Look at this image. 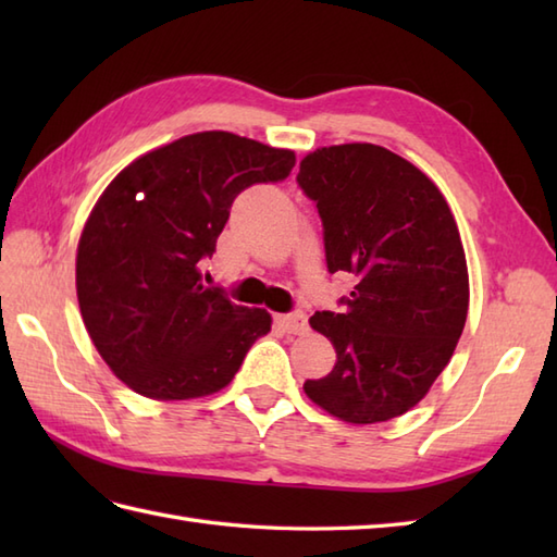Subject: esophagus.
I'll list each match as a JSON object with an SVG mask.
<instances>
[{
	"label": "esophagus",
	"instance_id": "esophagus-1",
	"mask_svg": "<svg viewBox=\"0 0 557 557\" xmlns=\"http://www.w3.org/2000/svg\"><path fill=\"white\" fill-rule=\"evenodd\" d=\"M280 327L285 330L287 335H304L309 330V318H306L304 311H294L287 315H277Z\"/></svg>",
	"mask_w": 557,
	"mask_h": 557
}]
</instances>
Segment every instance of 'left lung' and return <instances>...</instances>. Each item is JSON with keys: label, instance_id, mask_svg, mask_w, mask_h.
Segmentation results:
<instances>
[{"label": "left lung", "instance_id": "1", "mask_svg": "<svg viewBox=\"0 0 557 557\" xmlns=\"http://www.w3.org/2000/svg\"><path fill=\"white\" fill-rule=\"evenodd\" d=\"M297 182L321 215L327 272L354 277L342 313L311 315L337 363L304 393L342 421L395 419L425 397L465 330L457 222L429 176L373 144L318 148Z\"/></svg>", "mask_w": 557, "mask_h": 557}]
</instances>
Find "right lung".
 Returning a JSON list of instances; mask_svg holds the SVG:
<instances>
[{"mask_svg":"<svg viewBox=\"0 0 557 557\" xmlns=\"http://www.w3.org/2000/svg\"><path fill=\"white\" fill-rule=\"evenodd\" d=\"M292 150L203 132L150 150L114 176L83 227L76 294L92 345L114 375L150 399H194L230 385L263 309L206 287L234 198L287 180Z\"/></svg>","mask_w":557,"mask_h":557,"instance_id":"add662e5","label":"right lung"}]
</instances>
